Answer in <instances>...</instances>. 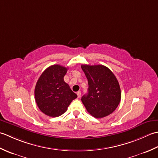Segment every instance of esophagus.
I'll return each mask as SVG.
<instances>
[{
  "instance_id": "obj_1",
  "label": "esophagus",
  "mask_w": 158,
  "mask_h": 158,
  "mask_svg": "<svg viewBox=\"0 0 158 158\" xmlns=\"http://www.w3.org/2000/svg\"><path fill=\"white\" fill-rule=\"evenodd\" d=\"M81 92H80V91H79V92H77V98H80V97H81Z\"/></svg>"
}]
</instances>
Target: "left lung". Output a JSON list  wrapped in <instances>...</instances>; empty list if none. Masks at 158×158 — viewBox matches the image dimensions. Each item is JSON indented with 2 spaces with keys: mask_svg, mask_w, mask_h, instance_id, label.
Returning a JSON list of instances; mask_svg holds the SVG:
<instances>
[{
  "mask_svg": "<svg viewBox=\"0 0 158 158\" xmlns=\"http://www.w3.org/2000/svg\"><path fill=\"white\" fill-rule=\"evenodd\" d=\"M88 81V93L81 101L88 112L96 118L111 114L122 97L119 82L109 69L103 65H81Z\"/></svg>",
  "mask_w": 158,
  "mask_h": 158,
  "instance_id": "8db88e82",
  "label": "left lung"
}]
</instances>
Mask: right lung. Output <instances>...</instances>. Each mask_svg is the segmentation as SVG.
I'll use <instances>...</instances> for the list:
<instances>
[{"label":"right lung","instance_id":"add662e5","mask_svg":"<svg viewBox=\"0 0 158 158\" xmlns=\"http://www.w3.org/2000/svg\"><path fill=\"white\" fill-rule=\"evenodd\" d=\"M68 68L58 64L46 69L35 86V101L39 109L49 117H58L64 113L77 95L64 81Z\"/></svg>","mask_w":158,"mask_h":158}]
</instances>
